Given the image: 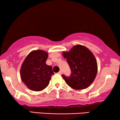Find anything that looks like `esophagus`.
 <instances>
[{
	"mask_svg": "<svg viewBox=\"0 0 120 120\" xmlns=\"http://www.w3.org/2000/svg\"><path fill=\"white\" fill-rule=\"evenodd\" d=\"M62 73V72L61 70H60V71L58 73V74H60V75H61Z\"/></svg>",
	"mask_w": 120,
	"mask_h": 120,
	"instance_id": "1",
	"label": "esophagus"
}]
</instances>
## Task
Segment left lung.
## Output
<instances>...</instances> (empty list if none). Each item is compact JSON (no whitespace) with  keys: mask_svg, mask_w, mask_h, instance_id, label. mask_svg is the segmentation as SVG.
Returning <instances> with one entry per match:
<instances>
[{"mask_svg":"<svg viewBox=\"0 0 120 120\" xmlns=\"http://www.w3.org/2000/svg\"><path fill=\"white\" fill-rule=\"evenodd\" d=\"M62 55L67 58L71 69L70 77L62 75L68 85L75 90H82L91 85L96 78L98 71L97 62L94 55L88 48L76 45Z\"/></svg>","mask_w":120,"mask_h":120,"instance_id":"8db88e82","label":"left lung"}]
</instances>
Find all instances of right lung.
Segmentation results:
<instances>
[{
	"mask_svg": "<svg viewBox=\"0 0 120 120\" xmlns=\"http://www.w3.org/2000/svg\"><path fill=\"white\" fill-rule=\"evenodd\" d=\"M48 56L44 50H33L23 62L20 69L21 79L30 90L40 91L49 85L54 73L52 67L46 64Z\"/></svg>",
	"mask_w": 120,
	"mask_h": 120,
	"instance_id": "add662e5",
	"label": "right lung"
}]
</instances>
